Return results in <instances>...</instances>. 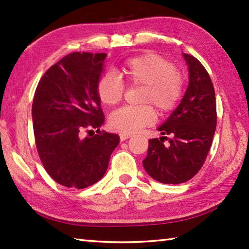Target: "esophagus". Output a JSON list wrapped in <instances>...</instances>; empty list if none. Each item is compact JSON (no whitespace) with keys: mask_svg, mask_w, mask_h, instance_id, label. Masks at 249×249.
Returning a JSON list of instances; mask_svg holds the SVG:
<instances>
[{"mask_svg":"<svg viewBox=\"0 0 249 249\" xmlns=\"http://www.w3.org/2000/svg\"><path fill=\"white\" fill-rule=\"evenodd\" d=\"M129 137H132V135H130V134H124V133H121V134H120V138H121L122 142L126 141V140H127V138H129Z\"/></svg>","mask_w":249,"mask_h":249,"instance_id":"34e87169","label":"esophagus"}]
</instances>
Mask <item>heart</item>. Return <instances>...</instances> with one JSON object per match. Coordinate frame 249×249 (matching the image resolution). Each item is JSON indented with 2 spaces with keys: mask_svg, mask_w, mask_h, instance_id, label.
Instances as JSON below:
<instances>
[{
  "mask_svg": "<svg viewBox=\"0 0 249 249\" xmlns=\"http://www.w3.org/2000/svg\"><path fill=\"white\" fill-rule=\"evenodd\" d=\"M121 72L130 86L142 87L138 95L140 107H124L108 117L113 130L134 134L142 127L154 124L156 113L166 114L174 109L182 96L183 83L174 64L159 54L148 53L129 58ZM124 83L115 73L107 72L98 82V94L102 103L108 107L119 104L124 95Z\"/></svg>",
  "mask_w": 249,
  "mask_h": 249,
  "instance_id": "1",
  "label": "heart"
}]
</instances>
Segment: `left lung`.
I'll list each match as a JSON object with an SVG mask.
<instances>
[{
  "label": "left lung",
  "instance_id": "8db88e82",
  "mask_svg": "<svg viewBox=\"0 0 249 249\" xmlns=\"http://www.w3.org/2000/svg\"><path fill=\"white\" fill-rule=\"evenodd\" d=\"M188 66L187 91L170 116L157 128L162 135L149 140L142 166L151 178L165 184L190 180L203 166L216 128L215 92L203 65L182 53ZM170 134V144L163 140Z\"/></svg>",
  "mask_w": 249,
  "mask_h": 249
}]
</instances>
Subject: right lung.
Here are the masks:
<instances>
[{
    "mask_svg": "<svg viewBox=\"0 0 249 249\" xmlns=\"http://www.w3.org/2000/svg\"><path fill=\"white\" fill-rule=\"evenodd\" d=\"M105 58L107 53L68 54L46 71L34 96L37 151L48 175L65 187L84 189L102 179L120 144L119 135L100 130L104 114L98 82ZM87 128L99 134L83 138Z\"/></svg>",
    "mask_w": 249,
    "mask_h": 249,
    "instance_id": "obj_1",
    "label": "right lung"
}]
</instances>
